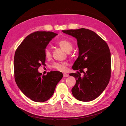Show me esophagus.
Instances as JSON below:
<instances>
[{"label": "esophagus", "mask_w": 126, "mask_h": 126, "mask_svg": "<svg viewBox=\"0 0 126 126\" xmlns=\"http://www.w3.org/2000/svg\"><path fill=\"white\" fill-rule=\"evenodd\" d=\"M63 77H68V76H69V75H68V74H63Z\"/></svg>", "instance_id": "1"}]
</instances>
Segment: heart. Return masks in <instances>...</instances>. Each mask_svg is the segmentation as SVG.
<instances>
[{"instance_id":"1","label":"heart","mask_w":126,"mask_h":126,"mask_svg":"<svg viewBox=\"0 0 126 126\" xmlns=\"http://www.w3.org/2000/svg\"><path fill=\"white\" fill-rule=\"evenodd\" d=\"M57 44L66 52L68 53L70 52L72 50V49H73V45L71 43V42L66 39H62L59 40L57 42ZM44 53L45 56L47 58H49L51 56V51L50 49L48 47H47L45 49ZM66 66L67 63H54L52 64L51 67L58 71H64L66 69Z\"/></svg>"}]
</instances>
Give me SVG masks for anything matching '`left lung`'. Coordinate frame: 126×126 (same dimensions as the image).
Here are the masks:
<instances>
[{
    "label": "left lung",
    "instance_id": "8db88e82",
    "mask_svg": "<svg viewBox=\"0 0 126 126\" xmlns=\"http://www.w3.org/2000/svg\"><path fill=\"white\" fill-rule=\"evenodd\" d=\"M77 41L78 57L72 69L79 72L69 75L76 78L71 89L74 97L81 101H90L97 98L106 89L111 75V57L108 45L96 33L85 28L63 30ZM86 68L85 73L82 69Z\"/></svg>",
    "mask_w": 126,
    "mask_h": 126
}]
</instances>
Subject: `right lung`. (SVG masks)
<instances>
[{"instance_id": "1", "label": "right lung", "mask_w": 126, "mask_h": 126, "mask_svg": "<svg viewBox=\"0 0 126 126\" xmlns=\"http://www.w3.org/2000/svg\"><path fill=\"white\" fill-rule=\"evenodd\" d=\"M57 35L50 32H33L25 38L15 52V81L22 93L32 101L44 102L50 99L63 77L59 71H52L41 76L38 71L45 64V49Z\"/></svg>"}]
</instances>
